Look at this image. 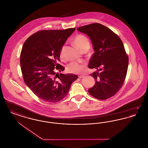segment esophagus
Instances as JSON below:
<instances>
[{
	"label": "esophagus",
	"mask_w": 148,
	"mask_h": 148,
	"mask_svg": "<svg viewBox=\"0 0 148 148\" xmlns=\"http://www.w3.org/2000/svg\"><path fill=\"white\" fill-rule=\"evenodd\" d=\"M84 77V76H83V75H81V76H79V77L80 78V79H81V78H83V77Z\"/></svg>",
	"instance_id": "obj_1"
}]
</instances>
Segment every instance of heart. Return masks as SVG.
<instances>
[{
  "label": "heart",
  "mask_w": 148,
  "mask_h": 148,
  "mask_svg": "<svg viewBox=\"0 0 148 148\" xmlns=\"http://www.w3.org/2000/svg\"><path fill=\"white\" fill-rule=\"evenodd\" d=\"M74 42L75 45L80 51L86 48H89V42L88 38L82 34L77 35L74 39ZM65 47L63 46L60 52V58H63ZM85 65L83 64H80L77 62H71L69 64L66 66V70L71 73L73 74H80L84 71Z\"/></svg>",
  "instance_id": "heart-1"
}]
</instances>
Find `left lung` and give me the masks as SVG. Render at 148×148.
<instances>
[{"label": "left lung", "mask_w": 148, "mask_h": 148, "mask_svg": "<svg viewBox=\"0 0 148 148\" xmlns=\"http://www.w3.org/2000/svg\"><path fill=\"white\" fill-rule=\"evenodd\" d=\"M77 29L90 38L94 51L88 67L97 71L91 74L95 84L88 90L89 93L100 100L113 97L119 90L127 75L129 59L123 43L112 30L99 23Z\"/></svg>", "instance_id": "8db88e82"}]
</instances>
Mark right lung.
Segmentation results:
<instances>
[{"label": "right lung", "instance_id": "1", "mask_svg": "<svg viewBox=\"0 0 148 148\" xmlns=\"http://www.w3.org/2000/svg\"><path fill=\"white\" fill-rule=\"evenodd\" d=\"M75 28L45 30L29 36L21 54V66L25 84L38 98L56 103L68 93L78 78L72 74H59L65 68L59 64L60 52ZM57 71L56 72V71Z\"/></svg>", "mask_w": 148, "mask_h": 148}]
</instances>
